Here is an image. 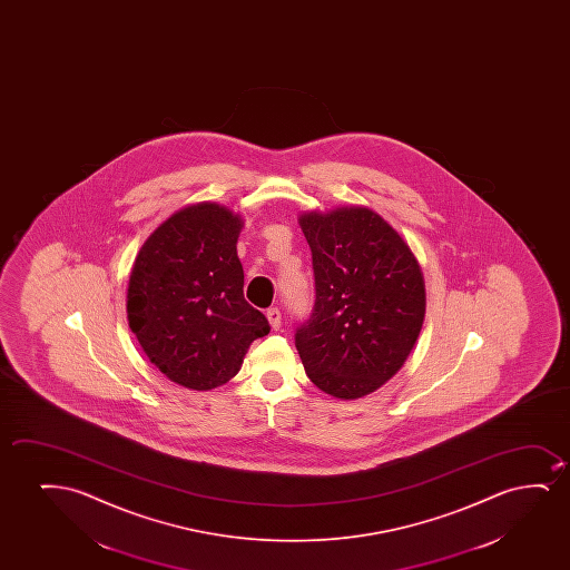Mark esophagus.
I'll list each match as a JSON object with an SVG mask.
<instances>
[{
  "label": "esophagus",
  "instance_id": "obj_1",
  "mask_svg": "<svg viewBox=\"0 0 570 570\" xmlns=\"http://www.w3.org/2000/svg\"><path fill=\"white\" fill-rule=\"evenodd\" d=\"M266 320H268V323H271V327L274 328V331H278L282 325V313L278 307H271L268 312H266Z\"/></svg>",
  "mask_w": 570,
  "mask_h": 570
}]
</instances>
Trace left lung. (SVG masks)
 <instances>
[{
    "instance_id": "left-lung-1",
    "label": "left lung",
    "mask_w": 570,
    "mask_h": 570,
    "mask_svg": "<svg viewBox=\"0 0 570 570\" xmlns=\"http://www.w3.org/2000/svg\"><path fill=\"white\" fill-rule=\"evenodd\" d=\"M315 305L296 328L305 372L336 399L364 397L397 374L421 333L426 292L405 239L364 206L307 212Z\"/></svg>"
}]
</instances>
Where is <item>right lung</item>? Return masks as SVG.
<instances>
[{"mask_svg": "<svg viewBox=\"0 0 570 570\" xmlns=\"http://www.w3.org/2000/svg\"><path fill=\"white\" fill-rule=\"evenodd\" d=\"M239 214L216 203L175 212L141 245L128 282V325L161 374L187 390L229 382L265 315L243 297Z\"/></svg>", "mask_w": 570, "mask_h": 570, "instance_id": "1", "label": "right lung"}]
</instances>
